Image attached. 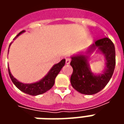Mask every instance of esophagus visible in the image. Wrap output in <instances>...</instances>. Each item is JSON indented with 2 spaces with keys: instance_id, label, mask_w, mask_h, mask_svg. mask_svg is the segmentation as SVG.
Listing matches in <instances>:
<instances>
[{
  "instance_id": "obj_1",
  "label": "esophagus",
  "mask_w": 124,
  "mask_h": 124,
  "mask_svg": "<svg viewBox=\"0 0 124 124\" xmlns=\"http://www.w3.org/2000/svg\"><path fill=\"white\" fill-rule=\"evenodd\" d=\"M70 61H71V58H66V64H69L70 63Z\"/></svg>"
}]
</instances>
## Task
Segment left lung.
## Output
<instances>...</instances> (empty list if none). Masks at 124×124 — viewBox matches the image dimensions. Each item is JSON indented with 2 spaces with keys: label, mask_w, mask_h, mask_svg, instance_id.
Returning <instances> with one entry per match:
<instances>
[{
  "label": "left lung",
  "mask_w": 124,
  "mask_h": 124,
  "mask_svg": "<svg viewBox=\"0 0 124 124\" xmlns=\"http://www.w3.org/2000/svg\"><path fill=\"white\" fill-rule=\"evenodd\" d=\"M95 46L98 47L107 60L106 70L101 75H95L90 70L87 60L84 55L72 57L70 62L73 68L70 78L71 84L76 90L86 95H92L101 91L112 78L116 66L114 44L109 38H104L96 40L90 50H93Z\"/></svg>",
  "instance_id": "8db88e82"
}]
</instances>
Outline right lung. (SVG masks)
Here are the masks:
<instances>
[{"label": "right lung", "instance_id": "add662e5", "mask_svg": "<svg viewBox=\"0 0 124 124\" xmlns=\"http://www.w3.org/2000/svg\"><path fill=\"white\" fill-rule=\"evenodd\" d=\"M24 32V31H21L16 37H17L18 36H19L21 33ZM65 61H66L65 59L62 60L59 63L55 64L52 68V69L49 71L48 74L43 79H42L40 81H39L38 82L31 84H23L18 82L16 79H15L12 76L11 73L10 72L9 68L8 67V74H9L10 77V79L12 81V82L20 90L27 93V94L31 95V96H37L39 94L45 93L46 92L49 90L50 89L52 88V86H54L55 78L58 74V73L60 72V71L61 70L62 67L64 66Z\"/></svg>", "mask_w": 124, "mask_h": 124}]
</instances>
